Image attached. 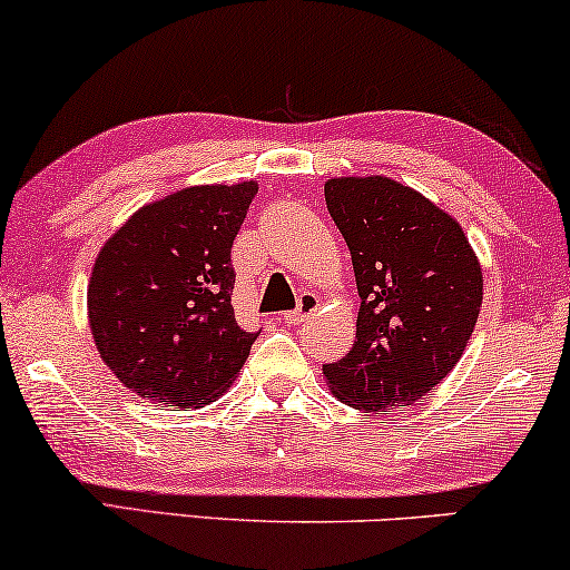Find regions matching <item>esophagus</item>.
I'll return each instance as SVG.
<instances>
[{
    "label": "esophagus",
    "instance_id": "esophagus-1",
    "mask_svg": "<svg viewBox=\"0 0 570 570\" xmlns=\"http://www.w3.org/2000/svg\"><path fill=\"white\" fill-rule=\"evenodd\" d=\"M315 309H318V297H315L313 292H305V294H299V305H297V309H292V313H286L284 315V321L286 323H305L309 315L315 313Z\"/></svg>",
    "mask_w": 570,
    "mask_h": 570
}]
</instances>
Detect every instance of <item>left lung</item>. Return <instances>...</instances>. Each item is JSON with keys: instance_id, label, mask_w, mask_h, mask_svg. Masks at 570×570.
Listing matches in <instances>:
<instances>
[{"instance_id": "obj_1", "label": "left lung", "mask_w": 570, "mask_h": 570, "mask_svg": "<svg viewBox=\"0 0 570 570\" xmlns=\"http://www.w3.org/2000/svg\"><path fill=\"white\" fill-rule=\"evenodd\" d=\"M323 191L360 294L355 344L323 376L344 405L405 407L463 357L484 297L476 252L452 215L386 176L328 178Z\"/></svg>"}]
</instances>
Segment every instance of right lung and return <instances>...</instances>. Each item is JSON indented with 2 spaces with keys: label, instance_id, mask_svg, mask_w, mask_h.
I'll use <instances>...</instances> for the list:
<instances>
[{
  "label": "right lung",
  "instance_id": "add662e5",
  "mask_svg": "<svg viewBox=\"0 0 570 570\" xmlns=\"http://www.w3.org/2000/svg\"><path fill=\"white\" fill-rule=\"evenodd\" d=\"M255 194V181L173 191L97 255L86 292L94 344L139 397L210 405L242 371L257 334L236 323L232 247Z\"/></svg>",
  "mask_w": 570,
  "mask_h": 570
}]
</instances>
